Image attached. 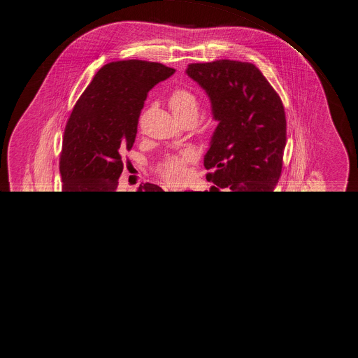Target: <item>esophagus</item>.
I'll list each match as a JSON object with an SVG mask.
<instances>
[{"mask_svg":"<svg viewBox=\"0 0 358 358\" xmlns=\"http://www.w3.org/2000/svg\"><path fill=\"white\" fill-rule=\"evenodd\" d=\"M168 196L171 198V201H177V198H178V192H176V190H169V192H168Z\"/></svg>","mask_w":358,"mask_h":358,"instance_id":"obj_1","label":"esophagus"}]
</instances>
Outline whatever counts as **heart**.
<instances>
[{
  "label": "heart",
  "instance_id": "heart-1",
  "mask_svg": "<svg viewBox=\"0 0 358 358\" xmlns=\"http://www.w3.org/2000/svg\"><path fill=\"white\" fill-rule=\"evenodd\" d=\"M169 106L174 116L182 113H198L196 97L187 90H177L169 99ZM192 151H182L180 154L168 155L164 160L157 165V173L169 185H180L187 178L186 165L194 160Z\"/></svg>",
  "mask_w": 358,
  "mask_h": 358
}]
</instances>
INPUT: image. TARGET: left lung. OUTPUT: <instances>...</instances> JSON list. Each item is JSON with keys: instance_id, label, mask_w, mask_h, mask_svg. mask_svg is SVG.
<instances>
[{"instance_id": "1", "label": "left lung", "mask_w": 358, "mask_h": 358, "mask_svg": "<svg viewBox=\"0 0 358 358\" xmlns=\"http://www.w3.org/2000/svg\"><path fill=\"white\" fill-rule=\"evenodd\" d=\"M186 74L211 101L217 126L204 155L208 192H182L194 227L181 241L199 266L238 258L280 178L287 141L281 99L255 65L232 59L190 64Z\"/></svg>"}]
</instances>
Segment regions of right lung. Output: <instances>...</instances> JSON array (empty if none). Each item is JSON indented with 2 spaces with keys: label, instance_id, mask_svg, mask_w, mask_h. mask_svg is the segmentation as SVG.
<instances>
[{
  "label": "right lung",
  "instance_id": "add662e5",
  "mask_svg": "<svg viewBox=\"0 0 358 358\" xmlns=\"http://www.w3.org/2000/svg\"><path fill=\"white\" fill-rule=\"evenodd\" d=\"M174 71L141 59L106 64L66 124L59 159L64 220L82 258L100 270L129 266L136 258V224L148 206L166 203L156 185L120 192L118 180L148 91Z\"/></svg>",
  "mask_w": 358,
  "mask_h": 358
}]
</instances>
